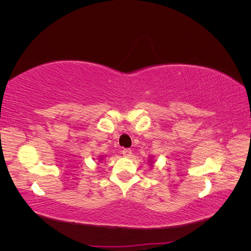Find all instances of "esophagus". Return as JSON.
Segmentation results:
<instances>
[{
	"mask_svg": "<svg viewBox=\"0 0 251 251\" xmlns=\"http://www.w3.org/2000/svg\"><path fill=\"white\" fill-rule=\"evenodd\" d=\"M121 151H123V155H124L125 157H127V158H128V157L132 156V151H131L130 149H124Z\"/></svg>",
	"mask_w": 251,
	"mask_h": 251,
	"instance_id": "34e87169",
	"label": "esophagus"
}]
</instances>
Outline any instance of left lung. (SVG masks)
I'll list each match as a JSON object with an SVG mask.
<instances>
[{
    "mask_svg": "<svg viewBox=\"0 0 251 251\" xmlns=\"http://www.w3.org/2000/svg\"><path fill=\"white\" fill-rule=\"evenodd\" d=\"M150 165H153V158H151V157H150Z\"/></svg>",
    "mask_w": 251,
    "mask_h": 251,
    "instance_id": "8db88e82",
    "label": "left lung"
}]
</instances>
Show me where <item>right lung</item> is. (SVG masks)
I'll return each mask as SVG.
<instances>
[{
	"label": "right lung",
	"instance_id": "obj_1",
	"mask_svg": "<svg viewBox=\"0 0 251 251\" xmlns=\"http://www.w3.org/2000/svg\"><path fill=\"white\" fill-rule=\"evenodd\" d=\"M100 160H102V158H101V157H100Z\"/></svg>",
	"mask_w": 251,
	"mask_h": 251
}]
</instances>
